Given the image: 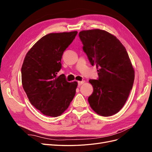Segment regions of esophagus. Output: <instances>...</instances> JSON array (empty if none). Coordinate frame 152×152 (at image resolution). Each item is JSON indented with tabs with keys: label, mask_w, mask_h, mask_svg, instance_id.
<instances>
[{
	"label": "esophagus",
	"mask_w": 152,
	"mask_h": 152,
	"mask_svg": "<svg viewBox=\"0 0 152 152\" xmlns=\"http://www.w3.org/2000/svg\"><path fill=\"white\" fill-rule=\"evenodd\" d=\"M84 82H85V81H84V80L83 81H79V82H78V85L81 86L82 84H83Z\"/></svg>",
	"instance_id": "obj_1"
}]
</instances>
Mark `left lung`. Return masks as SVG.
I'll return each instance as SVG.
<instances>
[{
  "instance_id": "obj_1",
  "label": "left lung",
  "mask_w": 152,
  "mask_h": 152,
  "mask_svg": "<svg viewBox=\"0 0 152 152\" xmlns=\"http://www.w3.org/2000/svg\"><path fill=\"white\" fill-rule=\"evenodd\" d=\"M79 37L99 77L89 80L93 87L88 98L90 107L99 115L112 116L124 107L132 88L134 70L130 58L120 40L107 31L82 30Z\"/></svg>"
}]
</instances>
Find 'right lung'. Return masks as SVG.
Listing matches in <instances>:
<instances>
[{"label": "right lung", "mask_w": 152, "mask_h": 152, "mask_svg": "<svg viewBox=\"0 0 152 152\" xmlns=\"http://www.w3.org/2000/svg\"><path fill=\"white\" fill-rule=\"evenodd\" d=\"M77 31L51 33L42 37L26 53L21 67V81L30 102L44 115L56 117L68 108L77 82H68L61 70L62 55Z\"/></svg>", "instance_id": "obj_1"}]
</instances>
